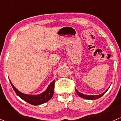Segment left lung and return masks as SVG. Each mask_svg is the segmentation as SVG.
Here are the masks:
<instances>
[{
  "label": "left lung",
  "instance_id": "obj_1",
  "mask_svg": "<svg viewBox=\"0 0 121 121\" xmlns=\"http://www.w3.org/2000/svg\"><path fill=\"white\" fill-rule=\"evenodd\" d=\"M108 90V89L105 91V92H104L103 93H102L101 95H84V94H82V93H80L79 92H78L77 90L76 89V92L77 93V94L80 97L82 98H84V99H88V100H95V99H98L99 98H100V97L102 96L106 92H107V90Z\"/></svg>",
  "mask_w": 121,
  "mask_h": 121
}]
</instances>
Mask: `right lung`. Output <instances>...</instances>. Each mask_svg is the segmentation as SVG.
<instances>
[{"label":"right lung","instance_id":"add662e5","mask_svg":"<svg viewBox=\"0 0 121 121\" xmlns=\"http://www.w3.org/2000/svg\"><path fill=\"white\" fill-rule=\"evenodd\" d=\"M10 82L13 89L15 90V93H16V95L19 98H21L23 100L28 102V104L35 105V106L41 105V104L47 102L50 99H51L52 96H53L55 80H54L50 83V85L48 86V87L47 89H46L45 92H44L41 94L38 95H26L24 94V93H21V92H19L17 89H16L15 87V86L13 85L12 83V82L10 81Z\"/></svg>","mask_w":121,"mask_h":121}]
</instances>
